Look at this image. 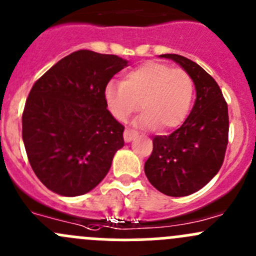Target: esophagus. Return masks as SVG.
I'll use <instances>...</instances> for the list:
<instances>
[{
    "instance_id": "esophagus-1",
    "label": "esophagus",
    "mask_w": 256,
    "mask_h": 256,
    "mask_svg": "<svg viewBox=\"0 0 256 256\" xmlns=\"http://www.w3.org/2000/svg\"><path fill=\"white\" fill-rule=\"evenodd\" d=\"M136 135H138L136 131L130 130V128H126L125 132H124V140H125L126 142H130V141L134 140V138H135Z\"/></svg>"
}]
</instances>
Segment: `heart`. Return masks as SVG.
Returning a JSON list of instances; mask_svg holds the SVG:
<instances>
[{"label": "heart", "instance_id": "1", "mask_svg": "<svg viewBox=\"0 0 256 256\" xmlns=\"http://www.w3.org/2000/svg\"><path fill=\"white\" fill-rule=\"evenodd\" d=\"M194 84L183 69L157 62H147L125 74L122 82H110L104 92L110 112L126 121L141 109L142 128L166 131L184 121L192 105Z\"/></svg>", "mask_w": 256, "mask_h": 256}]
</instances>
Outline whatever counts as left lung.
Here are the masks:
<instances>
[{
    "instance_id": "left-lung-1",
    "label": "left lung",
    "mask_w": 256,
    "mask_h": 256,
    "mask_svg": "<svg viewBox=\"0 0 256 256\" xmlns=\"http://www.w3.org/2000/svg\"><path fill=\"white\" fill-rule=\"evenodd\" d=\"M161 56L174 60L190 74L197 98L180 128L167 136H154L144 174L164 194L184 197L204 187L223 164L229 135L228 104L202 66L178 54Z\"/></svg>"
}]
</instances>
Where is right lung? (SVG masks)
Masks as SVG:
<instances>
[{
    "label": "right lung",
    "mask_w": 256,
    "mask_h": 256,
    "mask_svg": "<svg viewBox=\"0 0 256 256\" xmlns=\"http://www.w3.org/2000/svg\"><path fill=\"white\" fill-rule=\"evenodd\" d=\"M128 60L80 49L54 64L30 89L22 138L38 180L76 197L96 187L124 146V125L106 109L104 92Z\"/></svg>",
    "instance_id": "obj_1"
}]
</instances>
